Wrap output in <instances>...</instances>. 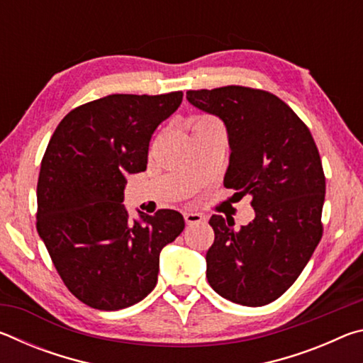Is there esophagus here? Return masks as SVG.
<instances>
[{
  "instance_id": "1",
  "label": "esophagus",
  "mask_w": 363,
  "mask_h": 363,
  "mask_svg": "<svg viewBox=\"0 0 363 363\" xmlns=\"http://www.w3.org/2000/svg\"><path fill=\"white\" fill-rule=\"evenodd\" d=\"M184 219H186V224H200L205 220V216L200 213H184Z\"/></svg>"
}]
</instances>
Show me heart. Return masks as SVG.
I'll list each match as a JSON object with an SVG mask.
<instances>
[{
  "mask_svg": "<svg viewBox=\"0 0 363 363\" xmlns=\"http://www.w3.org/2000/svg\"><path fill=\"white\" fill-rule=\"evenodd\" d=\"M189 125H190V130H195V128L206 126V125H219V121L216 118H213V116L201 115V116H195V118L190 120Z\"/></svg>",
  "mask_w": 363,
  "mask_h": 363,
  "instance_id": "heart-1",
  "label": "heart"
}]
</instances>
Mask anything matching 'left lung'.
<instances>
[{
  "mask_svg": "<svg viewBox=\"0 0 363 363\" xmlns=\"http://www.w3.org/2000/svg\"><path fill=\"white\" fill-rule=\"evenodd\" d=\"M187 101L224 121L230 158L224 186L251 196L255 219L233 229L213 214L208 284L232 303L257 307L280 298L322 238L325 174L303 120L262 89L223 86L187 91Z\"/></svg>",
  "mask_w": 363,
  "mask_h": 363,
  "instance_id": "obj_1",
  "label": "left lung"
}]
</instances>
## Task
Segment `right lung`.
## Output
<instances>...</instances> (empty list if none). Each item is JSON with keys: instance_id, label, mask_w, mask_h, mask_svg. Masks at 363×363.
<instances>
[{"instance_id": "obj_1", "label": "right lung", "mask_w": 363, "mask_h": 363, "mask_svg": "<svg viewBox=\"0 0 363 363\" xmlns=\"http://www.w3.org/2000/svg\"><path fill=\"white\" fill-rule=\"evenodd\" d=\"M182 102L110 94L64 116L49 140L36 186V230L73 296L99 311L143 301L157 285L160 251L184 230L174 210L130 219L126 176L147 168L153 131Z\"/></svg>"}]
</instances>
